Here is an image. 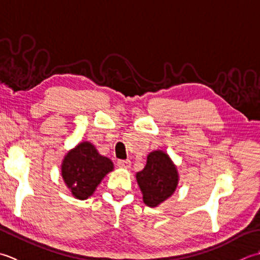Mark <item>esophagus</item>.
Returning a JSON list of instances; mask_svg holds the SVG:
<instances>
[{
	"mask_svg": "<svg viewBox=\"0 0 260 260\" xmlns=\"http://www.w3.org/2000/svg\"><path fill=\"white\" fill-rule=\"evenodd\" d=\"M116 165H118L120 168H129L131 166V161L129 159H126V160L119 159L118 161H116Z\"/></svg>",
	"mask_w": 260,
	"mask_h": 260,
	"instance_id": "obj_1",
	"label": "esophagus"
}]
</instances>
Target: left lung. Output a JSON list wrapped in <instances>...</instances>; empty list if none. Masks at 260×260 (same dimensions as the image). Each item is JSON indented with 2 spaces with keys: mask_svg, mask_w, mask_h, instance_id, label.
I'll return each mask as SVG.
<instances>
[{
  "mask_svg": "<svg viewBox=\"0 0 260 260\" xmlns=\"http://www.w3.org/2000/svg\"><path fill=\"white\" fill-rule=\"evenodd\" d=\"M137 181L144 194L145 204L155 208L174 193L178 175L168 155L157 150L149 153L146 167L137 173Z\"/></svg>",
  "mask_w": 260,
  "mask_h": 260,
  "instance_id": "1",
  "label": "left lung"
}]
</instances>
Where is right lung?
<instances>
[{"label": "right lung", "instance_id": "right-lung-1", "mask_svg": "<svg viewBox=\"0 0 260 260\" xmlns=\"http://www.w3.org/2000/svg\"><path fill=\"white\" fill-rule=\"evenodd\" d=\"M112 169L113 164L109 158L101 156L89 142H82L66 155L61 175L74 197L86 200Z\"/></svg>", "mask_w": 260, "mask_h": 260}]
</instances>
